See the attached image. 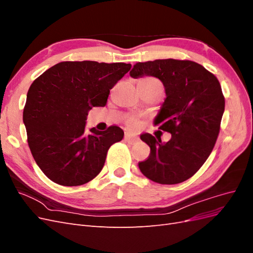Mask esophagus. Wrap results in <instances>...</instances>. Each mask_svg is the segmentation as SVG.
Wrapping results in <instances>:
<instances>
[{
    "mask_svg": "<svg viewBox=\"0 0 253 253\" xmlns=\"http://www.w3.org/2000/svg\"><path fill=\"white\" fill-rule=\"evenodd\" d=\"M125 140L127 142V143H129V144H134V143H136L137 141H138V138H136V137H134V136H132V135H129V134H126L125 135Z\"/></svg>",
    "mask_w": 253,
    "mask_h": 253,
    "instance_id": "esophagus-1",
    "label": "esophagus"
}]
</instances>
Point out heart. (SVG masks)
I'll use <instances>...</instances> for the list:
<instances>
[{
    "label": "heart",
    "instance_id": "obj_1",
    "mask_svg": "<svg viewBox=\"0 0 253 253\" xmlns=\"http://www.w3.org/2000/svg\"><path fill=\"white\" fill-rule=\"evenodd\" d=\"M141 82H149V83H155V84H159V85H162V82H160L158 79L156 78H153V77H145V78H142L140 80ZM163 86V85H162ZM140 125V122L138 120H135V119H131L128 121V126L129 127L132 128H136L138 127Z\"/></svg>",
    "mask_w": 253,
    "mask_h": 253
}]
</instances>
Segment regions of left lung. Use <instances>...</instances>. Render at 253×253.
Returning a JSON list of instances; mask_svg holds the SVG:
<instances>
[{
	"label": "left lung",
	"instance_id": "1",
	"mask_svg": "<svg viewBox=\"0 0 253 253\" xmlns=\"http://www.w3.org/2000/svg\"><path fill=\"white\" fill-rule=\"evenodd\" d=\"M133 78L153 76L163 82L166 99L154 122L172 135L168 142L151 134L140 138L150 155L138 164L141 173L162 185L189 179L209 157L219 133L225 98L217 78L193 61L163 59L138 62Z\"/></svg>",
	"mask_w": 253,
	"mask_h": 253
}]
</instances>
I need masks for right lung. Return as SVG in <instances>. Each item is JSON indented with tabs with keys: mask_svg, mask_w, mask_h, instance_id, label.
Returning <instances> with one entry per match:
<instances>
[{
	"mask_svg": "<svg viewBox=\"0 0 253 253\" xmlns=\"http://www.w3.org/2000/svg\"><path fill=\"white\" fill-rule=\"evenodd\" d=\"M131 67L122 62L65 61L30 85L23 122L34 159L50 180L81 186L100 173L110 147L125 133L116 126L86 132L87 113L106 104L110 89Z\"/></svg>",
	"mask_w": 253,
	"mask_h": 253,
	"instance_id": "1",
	"label": "right lung"
}]
</instances>
